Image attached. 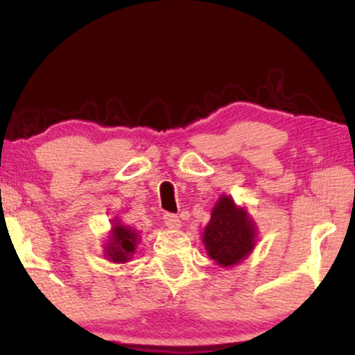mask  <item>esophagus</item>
<instances>
[{"mask_svg":"<svg viewBox=\"0 0 355 355\" xmlns=\"http://www.w3.org/2000/svg\"><path fill=\"white\" fill-rule=\"evenodd\" d=\"M163 220L164 225H166L169 230H179V227H181V221H179V218L174 215V213H164Z\"/></svg>","mask_w":355,"mask_h":355,"instance_id":"obj_1","label":"esophagus"}]
</instances>
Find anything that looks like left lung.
I'll return each mask as SVG.
<instances>
[{"label":"left lung","mask_w":355,"mask_h":355,"mask_svg":"<svg viewBox=\"0 0 355 355\" xmlns=\"http://www.w3.org/2000/svg\"><path fill=\"white\" fill-rule=\"evenodd\" d=\"M208 255L223 266L239 263L255 245V227L242 208L230 197H221L203 232Z\"/></svg>","instance_id":"obj_1"}]
</instances>
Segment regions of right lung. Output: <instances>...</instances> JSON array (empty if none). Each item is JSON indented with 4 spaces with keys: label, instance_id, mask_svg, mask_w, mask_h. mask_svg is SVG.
Masks as SVG:
<instances>
[{
    "label": "right lung",
    "instance_id": "right-lung-1",
    "mask_svg": "<svg viewBox=\"0 0 355 355\" xmlns=\"http://www.w3.org/2000/svg\"><path fill=\"white\" fill-rule=\"evenodd\" d=\"M135 245H137V232L130 227L119 225V223L118 225L114 223L110 242L106 245V254H108L110 260L116 261V263H124L132 257Z\"/></svg>",
    "mask_w": 355,
    "mask_h": 355
}]
</instances>
